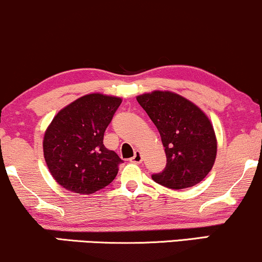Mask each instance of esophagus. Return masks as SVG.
Wrapping results in <instances>:
<instances>
[{"label":"esophagus","mask_w":262,"mask_h":262,"mask_svg":"<svg viewBox=\"0 0 262 262\" xmlns=\"http://www.w3.org/2000/svg\"><path fill=\"white\" fill-rule=\"evenodd\" d=\"M130 161L135 162V164H139V162L143 161V156H141L140 151H135V154H134L133 158L130 159Z\"/></svg>","instance_id":"obj_1"}]
</instances>
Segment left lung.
<instances>
[{
	"mask_svg": "<svg viewBox=\"0 0 262 262\" xmlns=\"http://www.w3.org/2000/svg\"><path fill=\"white\" fill-rule=\"evenodd\" d=\"M160 133L166 166L152 180L167 188L182 189L208 175L217 155V139L208 117L191 101L170 91L137 97Z\"/></svg>",
	"mask_w": 262,
	"mask_h": 262,
	"instance_id": "left-lung-1",
	"label": "left lung"
}]
</instances>
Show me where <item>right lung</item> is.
I'll use <instances>...</instances> for the list:
<instances>
[{
    "label": "right lung",
    "instance_id": "1",
    "mask_svg": "<svg viewBox=\"0 0 262 262\" xmlns=\"http://www.w3.org/2000/svg\"><path fill=\"white\" fill-rule=\"evenodd\" d=\"M119 97L91 93L62 108L45 132L44 159L60 186L75 193L90 194L116 179L123 162L103 144V135Z\"/></svg>",
    "mask_w": 262,
    "mask_h": 262
}]
</instances>
